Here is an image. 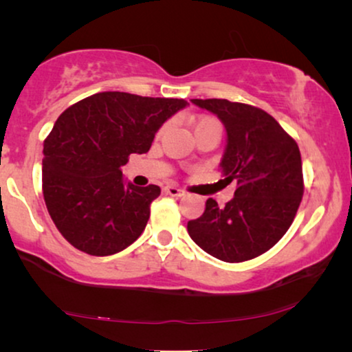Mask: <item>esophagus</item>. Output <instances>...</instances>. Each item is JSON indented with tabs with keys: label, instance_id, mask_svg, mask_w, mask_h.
Here are the masks:
<instances>
[{
	"label": "esophagus",
	"instance_id": "1",
	"mask_svg": "<svg viewBox=\"0 0 352 352\" xmlns=\"http://www.w3.org/2000/svg\"><path fill=\"white\" fill-rule=\"evenodd\" d=\"M163 190H165L168 195H173V197H182V195H184V190H181L179 187H176V186H166Z\"/></svg>",
	"mask_w": 352,
	"mask_h": 352
}]
</instances>
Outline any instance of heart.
I'll use <instances>...</instances> for the list:
<instances>
[{
	"label": "heart",
	"mask_w": 352,
	"mask_h": 352,
	"mask_svg": "<svg viewBox=\"0 0 352 352\" xmlns=\"http://www.w3.org/2000/svg\"><path fill=\"white\" fill-rule=\"evenodd\" d=\"M208 124H216V126H219V123L216 122L214 118H210V117H204V118L195 120V122L192 123V126H194V131H195V129H199L201 126H208Z\"/></svg>",
	"instance_id": "1"
}]
</instances>
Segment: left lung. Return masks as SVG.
<instances>
[{
    "mask_svg": "<svg viewBox=\"0 0 352 352\" xmlns=\"http://www.w3.org/2000/svg\"><path fill=\"white\" fill-rule=\"evenodd\" d=\"M190 102L224 124L219 170L237 189L221 208L216 200H206L204 214L187 223V232L221 261H248L272 248L293 223L302 197L300 148L261 109L228 99Z\"/></svg>",
    "mask_w": 352,
    "mask_h": 352,
    "instance_id": "left-lung-1",
    "label": "left lung"
}]
</instances>
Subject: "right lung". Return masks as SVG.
<instances>
[{"label":"right lung","mask_w":352,"mask_h":352,"mask_svg":"<svg viewBox=\"0 0 352 352\" xmlns=\"http://www.w3.org/2000/svg\"><path fill=\"white\" fill-rule=\"evenodd\" d=\"M184 99L105 91L57 118L43 148V195L59 232L81 252L109 256L129 247L151 216L160 187L123 177L131 153H146Z\"/></svg>","instance_id":"1"}]
</instances>
